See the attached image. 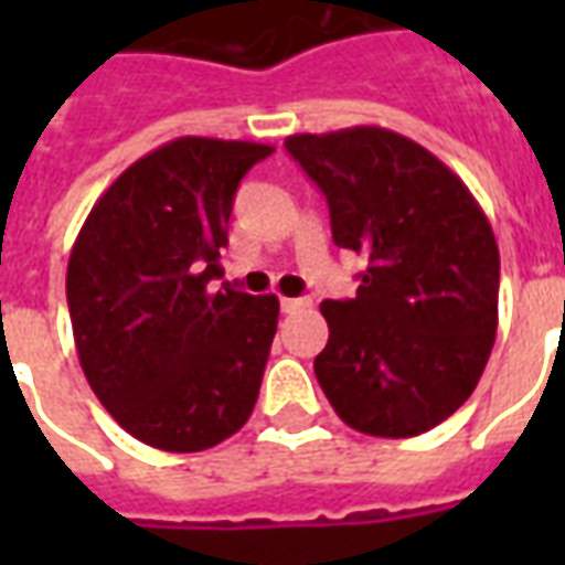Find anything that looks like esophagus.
I'll return each instance as SVG.
<instances>
[{"label": "esophagus", "mask_w": 565, "mask_h": 565, "mask_svg": "<svg viewBox=\"0 0 565 565\" xmlns=\"http://www.w3.org/2000/svg\"><path fill=\"white\" fill-rule=\"evenodd\" d=\"M308 306H311L308 299H287V296L281 299L284 315H294V311H299V308H308Z\"/></svg>", "instance_id": "obj_1"}]
</instances>
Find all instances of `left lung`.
I'll return each instance as SVG.
<instances>
[{"label": "left lung", "mask_w": 565, "mask_h": 565, "mask_svg": "<svg viewBox=\"0 0 565 565\" xmlns=\"http://www.w3.org/2000/svg\"><path fill=\"white\" fill-rule=\"evenodd\" d=\"M330 205L332 242L366 259L354 299H327L315 375L356 433L412 438L448 420L499 323V247L445 162L384 127L287 136Z\"/></svg>", "instance_id": "obj_1"}]
</instances>
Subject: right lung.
Instances as JSON below:
<instances>
[{"mask_svg":"<svg viewBox=\"0 0 565 565\" xmlns=\"http://www.w3.org/2000/svg\"><path fill=\"white\" fill-rule=\"evenodd\" d=\"M271 145L184 136L129 166L72 245L66 299L87 384L150 448L193 454L247 424L278 296L223 284L238 181Z\"/></svg>","mask_w":565,"mask_h":565,"instance_id":"add662e5","label":"right lung"}]
</instances>
